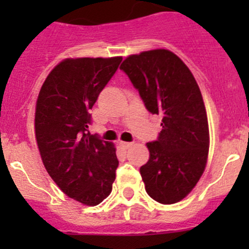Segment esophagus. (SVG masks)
I'll return each instance as SVG.
<instances>
[{
    "label": "esophagus",
    "mask_w": 249,
    "mask_h": 249,
    "mask_svg": "<svg viewBox=\"0 0 249 249\" xmlns=\"http://www.w3.org/2000/svg\"><path fill=\"white\" fill-rule=\"evenodd\" d=\"M120 145H122L124 149H129L130 147H132V145H134V143L132 142H120Z\"/></svg>",
    "instance_id": "34e87169"
}]
</instances>
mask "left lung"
<instances>
[{"mask_svg":"<svg viewBox=\"0 0 249 249\" xmlns=\"http://www.w3.org/2000/svg\"><path fill=\"white\" fill-rule=\"evenodd\" d=\"M120 70L127 74L145 108L161 115L157 141L140 172L145 192L170 205L184 199L205 171L210 148L207 114L201 91L187 65L166 49L130 55Z\"/></svg>","mask_w":249,"mask_h":249,"instance_id":"8db88e82","label":"left lung"}]
</instances>
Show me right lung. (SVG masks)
<instances>
[{
	"label": "right lung",
	"mask_w": 249,
	"mask_h": 249,
	"mask_svg": "<svg viewBox=\"0 0 249 249\" xmlns=\"http://www.w3.org/2000/svg\"><path fill=\"white\" fill-rule=\"evenodd\" d=\"M123 57H79L60 62L39 91L35 131L44 167L57 187L88 206L112 192L119 161L112 143L90 135V109Z\"/></svg>",
	"instance_id": "add662e5"
}]
</instances>
